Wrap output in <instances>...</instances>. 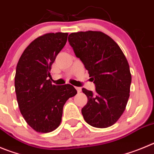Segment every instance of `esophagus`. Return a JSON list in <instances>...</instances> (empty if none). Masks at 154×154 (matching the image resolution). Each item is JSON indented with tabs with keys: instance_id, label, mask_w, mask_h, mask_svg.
I'll list each match as a JSON object with an SVG mask.
<instances>
[{
	"instance_id": "1",
	"label": "esophagus",
	"mask_w": 154,
	"mask_h": 154,
	"mask_svg": "<svg viewBox=\"0 0 154 154\" xmlns=\"http://www.w3.org/2000/svg\"><path fill=\"white\" fill-rule=\"evenodd\" d=\"M76 90H77V91L78 92V93H80V92H81V88H80V87H76Z\"/></svg>"
}]
</instances>
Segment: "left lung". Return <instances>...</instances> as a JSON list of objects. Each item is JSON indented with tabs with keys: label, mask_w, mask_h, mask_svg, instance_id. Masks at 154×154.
I'll return each mask as SVG.
<instances>
[{
	"label": "left lung",
	"mask_w": 154,
	"mask_h": 154,
	"mask_svg": "<svg viewBox=\"0 0 154 154\" xmlns=\"http://www.w3.org/2000/svg\"><path fill=\"white\" fill-rule=\"evenodd\" d=\"M68 42L96 87L94 93L82 89L88 99L81 109L84 120L95 128L112 125L124 112L130 96L131 75L124 53L102 32H73Z\"/></svg>",
	"instance_id": "8db88e82"
}]
</instances>
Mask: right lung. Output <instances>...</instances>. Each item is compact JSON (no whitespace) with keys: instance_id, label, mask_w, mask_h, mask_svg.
<instances>
[{"instance_id":"obj_1","label":"right lung","mask_w":154,"mask_h":154,"mask_svg":"<svg viewBox=\"0 0 154 154\" xmlns=\"http://www.w3.org/2000/svg\"><path fill=\"white\" fill-rule=\"evenodd\" d=\"M67 33H47L29 45L16 69L15 92L19 108L35 131L48 133L59 126L66 101L77 94L70 84L53 85L50 70L67 42Z\"/></svg>"}]
</instances>
